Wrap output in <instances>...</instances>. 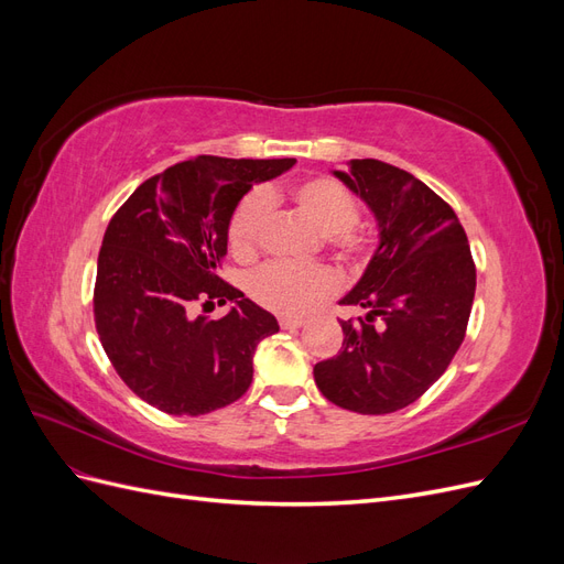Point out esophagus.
I'll use <instances>...</instances> for the list:
<instances>
[{
  "label": "esophagus",
  "instance_id": "1",
  "mask_svg": "<svg viewBox=\"0 0 564 564\" xmlns=\"http://www.w3.org/2000/svg\"><path fill=\"white\" fill-rule=\"evenodd\" d=\"M303 319H299V317H280V327L282 329H299V327H303Z\"/></svg>",
  "mask_w": 564,
  "mask_h": 564
}]
</instances>
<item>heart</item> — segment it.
<instances>
[{
	"instance_id": "1",
	"label": "heart",
	"mask_w": 564,
	"mask_h": 564,
	"mask_svg": "<svg viewBox=\"0 0 564 564\" xmlns=\"http://www.w3.org/2000/svg\"><path fill=\"white\" fill-rule=\"evenodd\" d=\"M284 197L322 232V242L340 261L352 265L367 261L371 247L367 232L357 226L360 204L346 185L329 176H313L289 185ZM275 199V191H263L237 204L228 224V247L237 259L249 261L259 251L268 224V204ZM332 292L334 275L322 265L268 263L249 278L251 299L280 315H303Z\"/></svg>"
}]
</instances>
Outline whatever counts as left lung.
<instances>
[{
    "label": "left lung",
    "mask_w": 564,
    "mask_h": 564,
    "mask_svg": "<svg viewBox=\"0 0 564 564\" xmlns=\"http://www.w3.org/2000/svg\"><path fill=\"white\" fill-rule=\"evenodd\" d=\"M379 220V249L340 305L344 346L315 365L319 392L357 414H390L416 402L464 344L475 299L468 237L449 204L404 169L350 160L334 172Z\"/></svg>",
    "instance_id": "obj_1"
}]
</instances>
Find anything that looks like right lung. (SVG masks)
Instances as JSON below:
<instances>
[{"mask_svg": "<svg viewBox=\"0 0 564 564\" xmlns=\"http://www.w3.org/2000/svg\"><path fill=\"white\" fill-rule=\"evenodd\" d=\"M296 160L199 155L135 187L110 218L98 253L94 319L115 371L135 395L172 416H199L240 400L253 350L278 319L218 278L228 224L253 183ZM235 300L220 321L197 304Z\"/></svg>", "mask_w": 564, "mask_h": 564, "instance_id": "right-lung-1", "label": "right lung"}]
</instances>
